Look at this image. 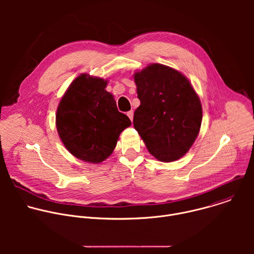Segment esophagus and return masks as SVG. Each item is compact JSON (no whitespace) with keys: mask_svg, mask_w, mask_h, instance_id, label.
<instances>
[{"mask_svg":"<svg viewBox=\"0 0 254 254\" xmlns=\"http://www.w3.org/2000/svg\"><path fill=\"white\" fill-rule=\"evenodd\" d=\"M127 117L129 118V120L132 122V119H133V112L132 111H129V112H127Z\"/></svg>","mask_w":254,"mask_h":254,"instance_id":"34e87169","label":"esophagus"}]
</instances>
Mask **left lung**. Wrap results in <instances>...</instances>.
Wrapping results in <instances>:
<instances>
[{
    "label": "left lung",
    "mask_w": 254,
    "mask_h": 254,
    "mask_svg": "<svg viewBox=\"0 0 254 254\" xmlns=\"http://www.w3.org/2000/svg\"><path fill=\"white\" fill-rule=\"evenodd\" d=\"M139 106L133 127L148 151L161 162L182 158L194 143L202 123V105L181 72L151 64L134 73Z\"/></svg>",
    "instance_id": "1"
}]
</instances>
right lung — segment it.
<instances>
[{"mask_svg": "<svg viewBox=\"0 0 254 254\" xmlns=\"http://www.w3.org/2000/svg\"><path fill=\"white\" fill-rule=\"evenodd\" d=\"M107 81L81 74L59 102L56 127L66 149L79 160L98 164L114 152L129 119L119 112Z\"/></svg>", "mask_w": 254, "mask_h": 254, "instance_id": "add662e5", "label": "right lung"}]
</instances>
